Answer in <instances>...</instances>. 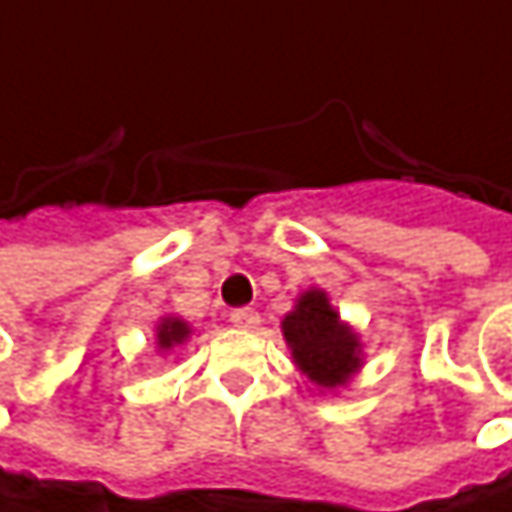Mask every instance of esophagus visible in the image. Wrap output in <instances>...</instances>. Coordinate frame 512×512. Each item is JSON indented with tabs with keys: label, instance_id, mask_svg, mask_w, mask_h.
Listing matches in <instances>:
<instances>
[{
	"label": "esophagus",
	"instance_id": "1",
	"mask_svg": "<svg viewBox=\"0 0 512 512\" xmlns=\"http://www.w3.org/2000/svg\"><path fill=\"white\" fill-rule=\"evenodd\" d=\"M229 322L235 328H241V331H253V328H259V313L250 310V307H238V310L229 313Z\"/></svg>",
	"mask_w": 512,
	"mask_h": 512
}]
</instances>
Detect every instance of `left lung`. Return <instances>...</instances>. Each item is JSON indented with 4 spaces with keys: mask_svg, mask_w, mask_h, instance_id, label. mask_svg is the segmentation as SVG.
Listing matches in <instances>:
<instances>
[{
    "mask_svg": "<svg viewBox=\"0 0 512 512\" xmlns=\"http://www.w3.org/2000/svg\"><path fill=\"white\" fill-rule=\"evenodd\" d=\"M283 337L298 370L319 387H340L361 370V340L322 289H307L283 319Z\"/></svg>",
    "mask_w": 512,
    "mask_h": 512,
    "instance_id": "left-lung-1",
    "label": "left lung"
}]
</instances>
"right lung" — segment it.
<instances>
[{"label": "right lung", "instance_id": "right-lung-1", "mask_svg": "<svg viewBox=\"0 0 512 512\" xmlns=\"http://www.w3.org/2000/svg\"><path fill=\"white\" fill-rule=\"evenodd\" d=\"M190 337V325L178 316H163L157 325V349L160 352H172L175 346H181Z\"/></svg>", "mask_w": 512, "mask_h": 512}]
</instances>
